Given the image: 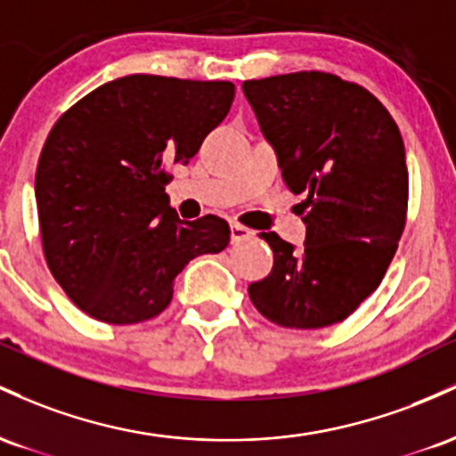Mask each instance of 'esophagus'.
Wrapping results in <instances>:
<instances>
[{"mask_svg":"<svg viewBox=\"0 0 456 456\" xmlns=\"http://www.w3.org/2000/svg\"><path fill=\"white\" fill-rule=\"evenodd\" d=\"M252 230L241 226V224L232 222L230 224V239H232V243H241V241H248L249 237H252Z\"/></svg>","mask_w":456,"mask_h":456,"instance_id":"esophagus-1","label":"esophagus"}]
</instances>
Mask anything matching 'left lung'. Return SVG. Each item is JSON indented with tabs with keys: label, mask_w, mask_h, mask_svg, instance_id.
<instances>
[{
	"label": "left lung",
	"mask_w": 456,
	"mask_h": 456,
	"mask_svg": "<svg viewBox=\"0 0 456 456\" xmlns=\"http://www.w3.org/2000/svg\"><path fill=\"white\" fill-rule=\"evenodd\" d=\"M286 187L304 193L301 249L260 232L273 269L249 284L271 323L319 330L345 321L390 267L405 228L409 172L401 131L377 96L321 70L243 81Z\"/></svg>",
	"instance_id": "obj_1"
}]
</instances>
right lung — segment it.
Listing matches in <instances>:
<instances>
[{
    "instance_id": "add662e5",
    "label": "right lung",
    "mask_w": 456,
    "mask_h": 456,
    "mask_svg": "<svg viewBox=\"0 0 456 456\" xmlns=\"http://www.w3.org/2000/svg\"><path fill=\"white\" fill-rule=\"evenodd\" d=\"M232 99L230 81L129 75L53 125L36 167L40 239L55 282L92 319L161 314L189 260L228 245V222L178 219L166 185L167 166L189 163Z\"/></svg>"
}]
</instances>
